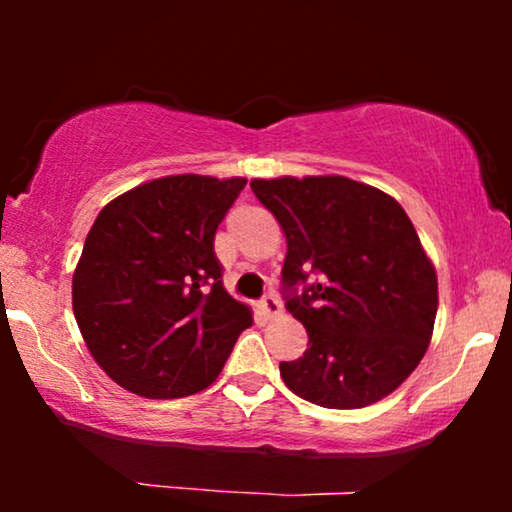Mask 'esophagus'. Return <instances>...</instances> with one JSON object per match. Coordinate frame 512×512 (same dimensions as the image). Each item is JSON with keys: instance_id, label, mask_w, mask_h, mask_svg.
Returning <instances> with one entry per match:
<instances>
[{"instance_id": "obj_1", "label": "esophagus", "mask_w": 512, "mask_h": 512, "mask_svg": "<svg viewBox=\"0 0 512 512\" xmlns=\"http://www.w3.org/2000/svg\"><path fill=\"white\" fill-rule=\"evenodd\" d=\"M261 310H263V314L268 319H272V317H279V314H282L284 310H282V303H279V298L277 296H265L263 300H261Z\"/></svg>"}]
</instances>
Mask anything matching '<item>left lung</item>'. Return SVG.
Masks as SVG:
<instances>
[{"mask_svg":"<svg viewBox=\"0 0 512 512\" xmlns=\"http://www.w3.org/2000/svg\"><path fill=\"white\" fill-rule=\"evenodd\" d=\"M251 191L284 230L286 310L310 338L279 363L286 387L333 410L389 396L422 361L438 312L436 268L405 209L340 174L254 179Z\"/></svg>","mask_w":512,"mask_h":512,"instance_id":"obj_1","label":"left lung"}]
</instances>
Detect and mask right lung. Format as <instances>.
Instances as JSON below:
<instances>
[{"label": "right lung", "instance_id": "right-lung-1", "mask_svg": "<svg viewBox=\"0 0 512 512\" xmlns=\"http://www.w3.org/2000/svg\"><path fill=\"white\" fill-rule=\"evenodd\" d=\"M247 179L172 174L97 214L72 279L88 352L144 398L207 389L254 324L221 282L214 235Z\"/></svg>", "mask_w": 512, "mask_h": 512}]
</instances>
